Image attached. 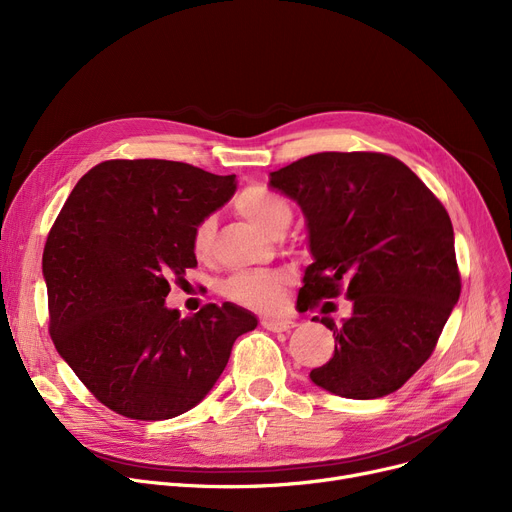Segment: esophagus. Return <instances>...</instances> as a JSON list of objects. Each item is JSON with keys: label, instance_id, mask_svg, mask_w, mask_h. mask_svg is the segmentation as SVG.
Masks as SVG:
<instances>
[{"label": "esophagus", "instance_id": "34e87169", "mask_svg": "<svg viewBox=\"0 0 512 512\" xmlns=\"http://www.w3.org/2000/svg\"><path fill=\"white\" fill-rule=\"evenodd\" d=\"M261 324L265 330H270V332H288L294 328V321L282 319V317H265Z\"/></svg>", "mask_w": 512, "mask_h": 512}]
</instances>
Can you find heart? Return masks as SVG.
I'll use <instances>...</instances> for the list:
<instances>
[{
  "label": "heart",
  "mask_w": 512,
  "mask_h": 512,
  "mask_svg": "<svg viewBox=\"0 0 512 512\" xmlns=\"http://www.w3.org/2000/svg\"><path fill=\"white\" fill-rule=\"evenodd\" d=\"M236 209L242 218H247L267 234L276 236L284 232L292 220L290 205L276 193L263 186H251L236 197ZM215 222L211 218L201 220L193 230V251L199 259L207 257L213 245ZM286 278L276 272H245L228 280V297L257 309L274 307L280 301Z\"/></svg>",
  "instance_id": "b5f03b06"
}]
</instances>
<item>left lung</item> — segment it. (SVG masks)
Returning <instances> with one entry per match:
<instances>
[{"mask_svg":"<svg viewBox=\"0 0 512 512\" xmlns=\"http://www.w3.org/2000/svg\"><path fill=\"white\" fill-rule=\"evenodd\" d=\"M270 186L297 201L307 224L313 263L297 309L338 297L342 286L353 303L342 324L321 317L336 346L332 359L309 373L311 382L355 400L398 390L434 353L459 303L444 205L384 153H315L272 172Z\"/></svg>","mask_w":512,"mask_h":512,"instance_id":"left-lung-1","label":"left lung"}]
</instances>
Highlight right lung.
Returning a JSON list of instances; mask_svg holds the SVG:
<instances>
[{"label": "right lung", "mask_w": 512, "mask_h": 512, "mask_svg": "<svg viewBox=\"0 0 512 512\" xmlns=\"http://www.w3.org/2000/svg\"><path fill=\"white\" fill-rule=\"evenodd\" d=\"M234 191V174L166 159L103 161L72 188L43 251L49 332L107 409L141 421L191 411L257 328L234 303L186 317L166 305L197 265L195 226Z\"/></svg>", "instance_id": "add662e5"}]
</instances>
